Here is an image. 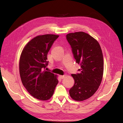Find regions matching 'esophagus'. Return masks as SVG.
<instances>
[{
	"label": "esophagus",
	"mask_w": 123,
	"mask_h": 123,
	"mask_svg": "<svg viewBox=\"0 0 123 123\" xmlns=\"http://www.w3.org/2000/svg\"><path fill=\"white\" fill-rule=\"evenodd\" d=\"M64 77V75H60V76H59V78H60V79H63Z\"/></svg>",
	"instance_id": "1"
}]
</instances>
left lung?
<instances>
[{"instance_id": "8db88e82", "label": "left lung", "mask_w": 123, "mask_h": 123, "mask_svg": "<svg viewBox=\"0 0 123 123\" xmlns=\"http://www.w3.org/2000/svg\"><path fill=\"white\" fill-rule=\"evenodd\" d=\"M67 40L72 48L76 62L80 64V73L73 74L74 85L69 94L76 101H83L94 94L103 79L104 59L98 42L84 32L69 33Z\"/></svg>"}]
</instances>
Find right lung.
Masks as SVG:
<instances>
[{
    "instance_id": "1",
    "label": "right lung",
    "mask_w": 123,
    "mask_h": 123,
    "mask_svg": "<svg viewBox=\"0 0 123 123\" xmlns=\"http://www.w3.org/2000/svg\"><path fill=\"white\" fill-rule=\"evenodd\" d=\"M59 35L47 34L35 37L27 43L19 60L22 84L35 98L47 100L53 96L58 84L56 75L45 71L47 54Z\"/></svg>"
}]
</instances>
